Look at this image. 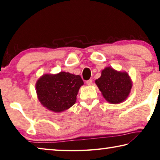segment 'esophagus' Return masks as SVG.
<instances>
[{"mask_svg": "<svg viewBox=\"0 0 160 160\" xmlns=\"http://www.w3.org/2000/svg\"><path fill=\"white\" fill-rule=\"evenodd\" d=\"M92 84V80H89L87 81V85L88 86H91Z\"/></svg>", "mask_w": 160, "mask_h": 160, "instance_id": "34e87169", "label": "esophagus"}]
</instances>
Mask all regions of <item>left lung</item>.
Masks as SVG:
<instances>
[{
  "mask_svg": "<svg viewBox=\"0 0 160 160\" xmlns=\"http://www.w3.org/2000/svg\"><path fill=\"white\" fill-rule=\"evenodd\" d=\"M95 83L106 101L114 104L128 98L132 86L128 72L118 71L111 67L102 70L101 77L95 80Z\"/></svg>",
  "mask_w": 160,
  "mask_h": 160,
  "instance_id": "left-lung-1",
  "label": "left lung"
}]
</instances>
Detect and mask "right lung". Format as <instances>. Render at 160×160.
Returning a JSON list of instances; mask_svg holds the SVG:
<instances>
[{
	"label": "right lung",
	"mask_w": 160,
	"mask_h": 160,
	"mask_svg": "<svg viewBox=\"0 0 160 160\" xmlns=\"http://www.w3.org/2000/svg\"><path fill=\"white\" fill-rule=\"evenodd\" d=\"M84 85L79 75L60 72L44 74L37 80V98L47 109L59 113L75 104L80 87Z\"/></svg>",
	"instance_id": "obj_1"
}]
</instances>
